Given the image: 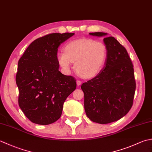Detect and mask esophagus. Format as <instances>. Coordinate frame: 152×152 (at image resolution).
Listing matches in <instances>:
<instances>
[{
	"label": "esophagus",
	"mask_w": 152,
	"mask_h": 152,
	"mask_svg": "<svg viewBox=\"0 0 152 152\" xmlns=\"http://www.w3.org/2000/svg\"><path fill=\"white\" fill-rule=\"evenodd\" d=\"M76 84H77V86H80V85L82 84V82L80 81V80H77V81H76Z\"/></svg>",
	"instance_id": "1"
}]
</instances>
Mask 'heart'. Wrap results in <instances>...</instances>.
Wrapping results in <instances>:
<instances>
[{"instance_id": "heart-1", "label": "heart", "mask_w": 152, "mask_h": 152, "mask_svg": "<svg viewBox=\"0 0 152 152\" xmlns=\"http://www.w3.org/2000/svg\"><path fill=\"white\" fill-rule=\"evenodd\" d=\"M64 51L57 55L59 66L67 72L74 63L76 72L85 78L97 75L104 67L107 57L105 44L91 38L71 40L64 46Z\"/></svg>"}]
</instances>
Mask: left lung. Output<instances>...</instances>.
<instances>
[{
    "label": "left lung",
    "instance_id": "1",
    "mask_svg": "<svg viewBox=\"0 0 152 152\" xmlns=\"http://www.w3.org/2000/svg\"><path fill=\"white\" fill-rule=\"evenodd\" d=\"M105 37V33H91ZM103 39L107 49L105 66L95 78L83 83L84 108L93 122L107 124L119 120L130 110L136 89L133 65L125 48L112 37Z\"/></svg>",
    "mask_w": 152,
    "mask_h": 152
}]
</instances>
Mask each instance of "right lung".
I'll use <instances>...</instances> for the list:
<instances>
[{"label":"right lung","instance_id":"add662e5","mask_svg":"<svg viewBox=\"0 0 152 152\" xmlns=\"http://www.w3.org/2000/svg\"><path fill=\"white\" fill-rule=\"evenodd\" d=\"M74 33H52L32 42L18 61L15 81L19 106L34 124L49 125L61 117L66 98L76 88L72 76L59 70L58 48Z\"/></svg>","mask_w":152,"mask_h":152}]
</instances>
